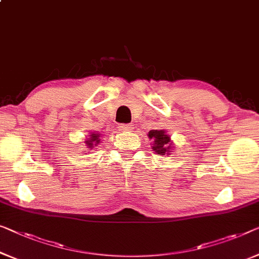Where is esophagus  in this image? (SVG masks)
<instances>
[{
  "label": "esophagus",
  "instance_id": "34e87169",
  "mask_svg": "<svg viewBox=\"0 0 259 259\" xmlns=\"http://www.w3.org/2000/svg\"><path fill=\"white\" fill-rule=\"evenodd\" d=\"M133 125L131 124H121L119 125V130L121 131H131L133 130Z\"/></svg>",
  "mask_w": 259,
  "mask_h": 259
}]
</instances>
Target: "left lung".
<instances>
[{
    "mask_svg": "<svg viewBox=\"0 0 259 259\" xmlns=\"http://www.w3.org/2000/svg\"><path fill=\"white\" fill-rule=\"evenodd\" d=\"M148 136L152 140V150L158 154H169L172 150V142L168 135L164 130H151L149 131Z\"/></svg>",
    "mask_w": 259,
    "mask_h": 259,
    "instance_id": "8db88e82",
    "label": "left lung"
}]
</instances>
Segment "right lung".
Returning <instances> with one entry per match:
<instances>
[{
	"label": "right lung",
	"mask_w": 259,
	"mask_h": 259,
	"mask_svg": "<svg viewBox=\"0 0 259 259\" xmlns=\"http://www.w3.org/2000/svg\"><path fill=\"white\" fill-rule=\"evenodd\" d=\"M100 134H95V133H92L90 135V138H87L86 142H84V144H86L87 149L88 150H94V146H96L100 143Z\"/></svg>",
	"instance_id": "1"
}]
</instances>
